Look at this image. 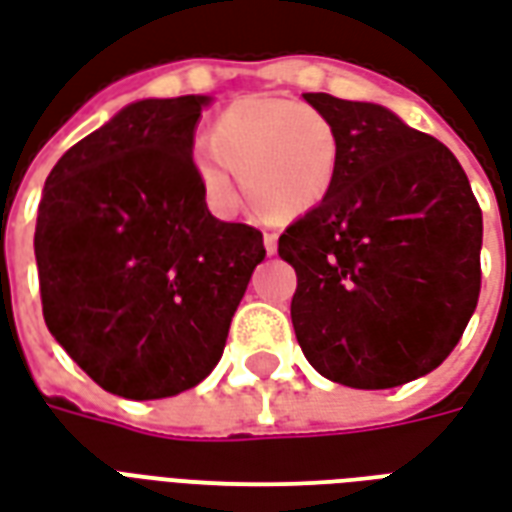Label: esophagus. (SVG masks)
I'll list each match as a JSON object with an SVG mask.
<instances>
[{
	"label": "esophagus",
	"mask_w": 512,
	"mask_h": 512,
	"mask_svg": "<svg viewBox=\"0 0 512 512\" xmlns=\"http://www.w3.org/2000/svg\"><path fill=\"white\" fill-rule=\"evenodd\" d=\"M263 244H266L268 255H274V252H277V233L263 235Z\"/></svg>",
	"instance_id": "esophagus-1"
}]
</instances>
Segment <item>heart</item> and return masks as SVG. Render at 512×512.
Instances as JSON below:
<instances>
[{
    "instance_id": "b5f03b06",
    "label": "heart",
    "mask_w": 512,
    "mask_h": 512,
    "mask_svg": "<svg viewBox=\"0 0 512 512\" xmlns=\"http://www.w3.org/2000/svg\"><path fill=\"white\" fill-rule=\"evenodd\" d=\"M340 167L332 120L288 98H241L216 117L194 172L205 202L219 216L241 208L244 191L257 208L290 219L321 205Z\"/></svg>"
}]
</instances>
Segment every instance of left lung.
Segmentation results:
<instances>
[{
	"label": "left lung",
	"instance_id": "1",
	"mask_svg": "<svg viewBox=\"0 0 512 512\" xmlns=\"http://www.w3.org/2000/svg\"><path fill=\"white\" fill-rule=\"evenodd\" d=\"M340 136L321 205L279 235L290 318L321 376L389 389L450 356L480 299L483 211L439 139L378 104L304 93Z\"/></svg>",
	"mask_w": 512,
	"mask_h": 512
}]
</instances>
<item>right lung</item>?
Masks as SVG:
<instances>
[{"instance_id":"add662e5","label":"right lung","mask_w":512,"mask_h":512,"mask_svg":"<svg viewBox=\"0 0 512 512\" xmlns=\"http://www.w3.org/2000/svg\"><path fill=\"white\" fill-rule=\"evenodd\" d=\"M205 95L147 98L65 153L35 224L43 318L95 384L131 400L197 386L222 359L263 233L211 216L194 172Z\"/></svg>"}]
</instances>
